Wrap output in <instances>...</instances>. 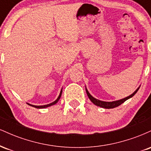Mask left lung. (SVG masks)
<instances>
[{"label":"left lung","instance_id":"1","mask_svg":"<svg viewBox=\"0 0 151 151\" xmlns=\"http://www.w3.org/2000/svg\"><path fill=\"white\" fill-rule=\"evenodd\" d=\"M140 87H138V89H137L136 91L133 92L132 94H131L130 96H127V97L124 98V99H120V100H118V101H110V102H107V101H100V100L99 99H95L94 97H93L92 96H91V94H90L89 91H88V90L86 89V93H87V96L89 98V99L91 100V101L92 102L93 104H94L95 105L98 106H100V107H102V108H104V109H113V108H115V107H117L119 106V105H121V104L124 103V101H126V100L129 99L133 97V96H134L135 94H136L137 91H138V89H139Z\"/></svg>","mask_w":151,"mask_h":151}]
</instances>
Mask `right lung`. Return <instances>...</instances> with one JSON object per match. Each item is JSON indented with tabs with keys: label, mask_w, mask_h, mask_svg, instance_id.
<instances>
[{
	"label": "right lung",
	"mask_w": 151,
	"mask_h": 151,
	"mask_svg": "<svg viewBox=\"0 0 151 151\" xmlns=\"http://www.w3.org/2000/svg\"><path fill=\"white\" fill-rule=\"evenodd\" d=\"M62 89L61 90V91H60V95H59L58 98L55 101H53L52 103H50V104H49L43 105V106H35V105H32V104H28V105H30V106H33V107H35V108H37V109H44V108H47V107H49V106H52L54 104H55L58 103V101L60 100V99L62 96Z\"/></svg>",
	"instance_id": "add662e5"
}]
</instances>
